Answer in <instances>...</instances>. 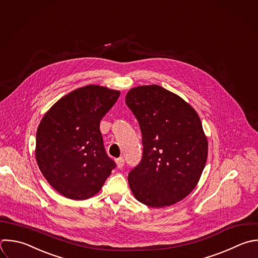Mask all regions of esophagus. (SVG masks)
I'll return each instance as SVG.
<instances>
[{
	"instance_id": "obj_1",
	"label": "esophagus",
	"mask_w": 258,
	"mask_h": 258,
	"mask_svg": "<svg viewBox=\"0 0 258 258\" xmlns=\"http://www.w3.org/2000/svg\"><path fill=\"white\" fill-rule=\"evenodd\" d=\"M116 163H117V166L119 168H122L124 166V163H125V160L123 157H120V158H117L116 159Z\"/></svg>"
}]
</instances>
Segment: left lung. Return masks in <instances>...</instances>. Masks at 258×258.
Listing matches in <instances>:
<instances>
[{
    "label": "left lung",
    "mask_w": 258,
    "mask_h": 258,
    "mask_svg": "<svg viewBox=\"0 0 258 258\" xmlns=\"http://www.w3.org/2000/svg\"><path fill=\"white\" fill-rule=\"evenodd\" d=\"M126 105L139 123L143 152L130 170L134 197L152 208L185 198L197 185L208 156V141L197 112L157 85L130 90Z\"/></svg>",
    "instance_id": "left-lung-1"
}]
</instances>
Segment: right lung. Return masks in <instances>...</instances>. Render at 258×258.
<instances>
[{
	"label": "right lung",
	"mask_w": 258,
	"mask_h": 258,
	"mask_svg": "<svg viewBox=\"0 0 258 258\" xmlns=\"http://www.w3.org/2000/svg\"><path fill=\"white\" fill-rule=\"evenodd\" d=\"M119 96V91L87 86L61 98L42 118L36 134V160L60 195L89 199L116 167L105 150L100 122Z\"/></svg>",
	"instance_id": "right-lung-1"
}]
</instances>
